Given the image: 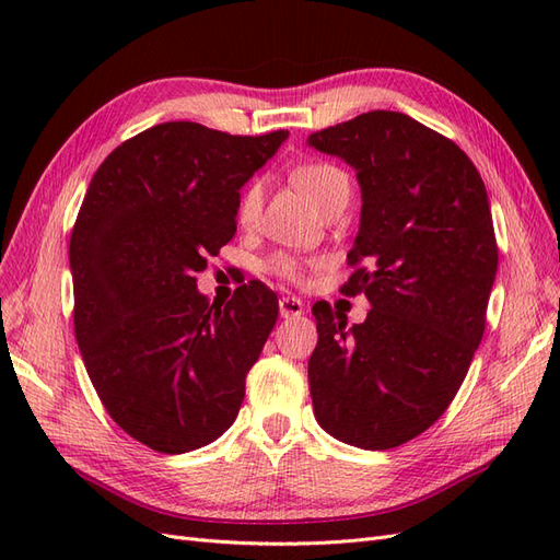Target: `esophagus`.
<instances>
[{
  "instance_id": "esophagus-1",
  "label": "esophagus",
  "mask_w": 560,
  "mask_h": 560,
  "mask_svg": "<svg viewBox=\"0 0 560 560\" xmlns=\"http://www.w3.org/2000/svg\"><path fill=\"white\" fill-rule=\"evenodd\" d=\"M303 313H306V308H303L301 299H296V296H282V299H280V315H282L284 319L301 317Z\"/></svg>"
}]
</instances>
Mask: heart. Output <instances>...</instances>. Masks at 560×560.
<instances>
[{
    "instance_id": "heart-1",
    "label": "heart",
    "mask_w": 560,
    "mask_h": 560,
    "mask_svg": "<svg viewBox=\"0 0 560 560\" xmlns=\"http://www.w3.org/2000/svg\"><path fill=\"white\" fill-rule=\"evenodd\" d=\"M292 182L322 214H327L331 208L338 206V202L348 200V194H350L348 175L341 171V167H336L331 163L301 165L292 173ZM261 208H264V184L257 179L243 191L238 208H235L238 224L243 229L257 226ZM264 270L287 282H299L303 278V264L287 252L270 254V257L264 261Z\"/></svg>"
}]
</instances>
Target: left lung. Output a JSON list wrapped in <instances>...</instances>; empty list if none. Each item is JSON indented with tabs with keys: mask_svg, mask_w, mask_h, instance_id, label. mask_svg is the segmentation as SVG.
<instances>
[{
	"mask_svg": "<svg viewBox=\"0 0 560 560\" xmlns=\"http://www.w3.org/2000/svg\"><path fill=\"white\" fill-rule=\"evenodd\" d=\"M308 144L343 159L362 186L346 296L371 311L348 327L313 306L315 418L338 442L397 448L444 416L486 329L498 270L488 194L465 151L399 112H366Z\"/></svg>",
	"mask_w": 560,
	"mask_h": 560,
	"instance_id": "obj_1",
	"label": "left lung"
}]
</instances>
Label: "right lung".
<instances>
[{"label": "right lung", "mask_w": 560, "mask_h": 560, "mask_svg": "<svg viewBox=\"0 0 560 560\" xmlns=\"http://www.w3.org/2000/svg\"><path fill=\"white\" fill-rule=\"evenodd\" d=\"M287 135L159 124L112 151L81 202L70 238L81 358L116 425L159 453L196 451L233 425L276 327L264 282L217 306L196 273L233 238L241 186Z\"/></svg>", "instance_id": "add662e5"}]
</instances>
